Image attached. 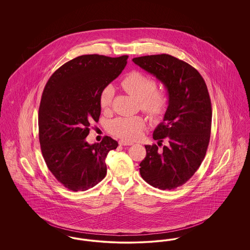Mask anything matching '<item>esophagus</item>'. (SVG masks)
I'll return each instance as SVG.
<instances>
[{
    "label": "esophagus",
    "mask_w": 250,
    "mask_h": 250,
    "mask_svg": "<svg viewBox=\"0 0 250 250\" xmlns=\"http://www.w3.org/2000/svg\"><path fill=\"white\" fill-rule=\"evenodd\" d=\"M120 145H123V146H127V145H132L133 143H131V142H128V141H124V140H121L119 141Z\"/></svg>",
    "instance_id": "1"
}]
</instances>
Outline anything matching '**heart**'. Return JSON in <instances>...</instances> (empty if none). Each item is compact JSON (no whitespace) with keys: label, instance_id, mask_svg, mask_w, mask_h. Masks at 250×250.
<instances>
[{"label":"heart","instance_id":"obj_1","mask_svg":"<svg viewBox=\"0 0 250 250\" xmlns=\"http://www.w3.org/2000/svg\"><path fill=\"white\" fill-rule=\"evenodd\" d=\"M122 87L131 95L140 100L141 107L151 117H159L166 110L168 98L166 93L155 91V80L142 72L129 73L123 81ZM114 90L111 85L105 86L99 95V105L107 110L111 107ZM145 128V121L141 117L117 118L109 124L111 134L126 141L138 140Z\"/></svg>","mask_w":250,"mask_h":250}]
</instances>
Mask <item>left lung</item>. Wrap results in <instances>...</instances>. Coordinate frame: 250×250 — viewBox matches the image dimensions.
Returning <instances> with one entry per match:
<instances>
[{
  "mask_svg": "<svg viewBox=\"0 0 250 250\" xmlns=\"http://www.w3.org/2000/svg\"><path fill=\"white\" fill-rule=\"evenodd\" d=\"M132 61L164 84L168 95L164 120L153 134L158 145H145L146 156L140 172L154 188L174 189L194 175L206 155L212 124L208 89L198 70L171 55H148ZM164 139L167 145L158 150Z\"/></svg>",
  "mask_w": 250,
  "mask_h": 250,
  "instance_id": "8db88e82",
  "label": "left lung"
}]
</instances>
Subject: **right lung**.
Wrapping results in <instances>:
<instances>
[{"label":"right lung","mask_w":250,"mask_h":250,"mask_svg":"<svg viewBox=\"0 0 250 250\" xmlns=\"http://www.w3.org/2000/svg\"><path fill=\"white\" fill-rule=\"evenodd\" d=\"M128 56L82 55L62 64L49 78L38 111L39 143L50 172L72 191L94 188L105 178V159L118 143L105 136L89 144L90 124L98 122L102 89L126 65Z\"/></svg>","instance_id":"add662e5"}]
</instances>
